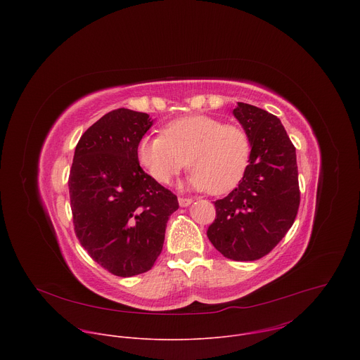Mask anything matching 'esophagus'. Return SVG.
I'll use <instances>...</instances> for the list:
<instances>
[{"label":"esophagus","mask_w":360,"mask_h":360,"mask_svg":"<svg viewBox=\"0 0 360 360\" xmlns=\"http://www.w3.org/2000/svg\"><path fill=\"white\" fill-rule=\"evenodd\" d=\"M192 198H184V196H181L179 199H178V202H179V205L181 207H188V205H191L192 203Z\"/></svg>","instance_id":"34e87169"}]
</instances>
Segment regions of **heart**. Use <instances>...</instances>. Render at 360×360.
<instances>
[{
  "label": "heart",
  "mask_w": 360,
  "mask_h": 360,
  "mask_svg": "<svg viewBox=\"0 0 360 360\" xmlns=\"http://www.w3.org/2000/svg\"><path fill=\"white\" fill-rule=\"evenodd\" d=\"M136 157L160 184H169L186 165L193 169L188 185L225 193L242 179L250 158V139L233 124L208 115H189L165 125L162 135L143 136Z\"/></svg>",
  "instance_id": "heart-1"
}]
</instances>
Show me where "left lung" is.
Instances as JSON below:
<instances>
[{
  "label": "left lung",
  "mask_w": 360,
  "mask_h": 360,
  "mask_svg": "<svg viewBox=\"0 0 360 360\" xmlns=\"http://www.w3.org/2000/svg\"><path fill=\"white\" fill-rule=\"evenodd\" d=\"M233 115L250 139L249 165L239 185L215 200L217 218L207 235L225 258L256 261L295 222L300 202L296 150L281 120L268 111L238 102Z\"/></svg>",
  "instance_id": "1"
}]
</instances>
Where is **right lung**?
<instances>
[{
    "mask_svg": "<svg viewBox=\"0 0 360 360\" xmlns=\"http://www.w3.org/2000/svg\"><path fill=\"white\" fill-rule=\"evenodd\" d=\"M145 112L114 110L79 138L68 186L74 231L91 258L115 276L148 272L162 250L178 198L136 157L152 127Z\"/></svg>",
    "mask_w": 360,
    "mask_h": 360,
    "instance_id": "obj_1",
    "label": "right lung"
}]
</instances>
